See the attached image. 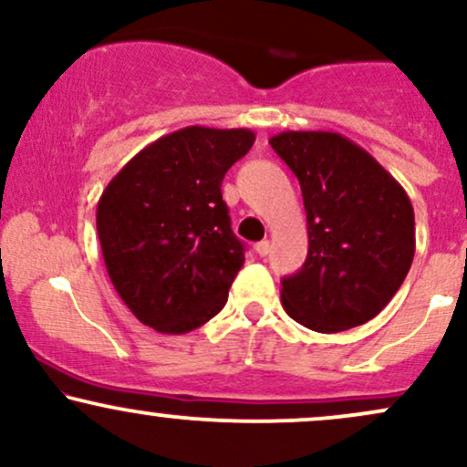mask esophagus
<instances>
[{
    "instance_id": "34e87169",
    "label": "esophagus",
    "mask_w": 467,
    "mask_h": 467,
    "mask_svg": "<svg viewBox=\"0 0 467 467\" xmlns=\"http://www.w3.org/2000/svg\"><path fill=\"white\" fill-rule=\"evenodd\" d=\"M254 250H256V254H259V256H265L267 252H270V241H267V239L259 241V244L254 245Z\"/></svg>"
}]
</instances>
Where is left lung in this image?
Returning a JSON list of instances; mask_svg holds the SVG:
<instances>
[{
    "mask_svg": "<svg viewBox=\"0 0 467 467\" xmlns=\"http://www.w3.org/2000/svg\"><path fill=\"white\" fill-rule=\"evenodd\" d=\"M272 149L298 178L309 250L281 281L296 323L320 334L364 325L395 296L415 256V213L371 153L334 131H283Z\"/></svg>",
    "mask_w": 467,
    "mask_h": 467,
    "instance_id": "left-lung-1",
    "label": "left lung"
}]
</instances>
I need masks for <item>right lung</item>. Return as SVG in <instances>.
I'll list each match as a JSON object with an SVG mask.
<instances>
[{"mask_svg":"<svg viewBox=\"0 0 467 467\" xmlns=\"http://www.w3.org/2000/svg\"><path fill=\"white\" fill-rule=\"evenodd\" d=\"M252 144L250 130L184 127L144 147L107 184L96 208L100 250L142 325L186 334L226 305L245 256L222 182Z\"/></svg>","mask_w":467,"mask_h":467,"instance_id":"obj_1","label":"right lung"}]
</instances>
